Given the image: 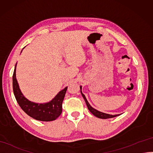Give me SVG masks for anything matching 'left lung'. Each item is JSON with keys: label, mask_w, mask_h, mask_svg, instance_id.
I'll return each instance as SVG.
<instances>
[{"label": "left lung", "mask_w": 153, "mask_h": 153, "mask_svg": "<svg viewBox=\"0 0 153 153\" xmlns=\"http://www.w3.org/2000/svg\"><path fill=\"white\" fill-rule=\"evenodd\" d=\"M80 92H81V94H82V96L83 97L84 100L85 102V104L87 105V106H88V109L89 110V111L94 116H95L99 118H102V119H107V118H114V117H116L117 116H119V115L120 114H114V115H112V114H106V113H102V112H100V111H97V109H94L93 107H92L90 105V104H89V102H88V100H87V99L85 97L84 94L82 93V86L80 87Z\"/></svg>", "instance_id": "left-lung-1"}]
</instances>
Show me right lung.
<instances>
[{"mask_svg": "<svg viewBox=\"0 0 153 153\" xmlns=\"http://www.w3.org/2000/svg\"><path fill=\"white\" fill-rule=\"evenodd\" d=\"M16 67L13 75V93L19 105L27 115L37 120L43 122L53 121L59 117L62 111V102L68 87L58 93L51 101L44 104H37L28 100L20 91L16 78Z\"/></svg>", "mask_w": 153, "mask_h": 153, "instance_id": "1", "label": "right lung"}]
</instances>
